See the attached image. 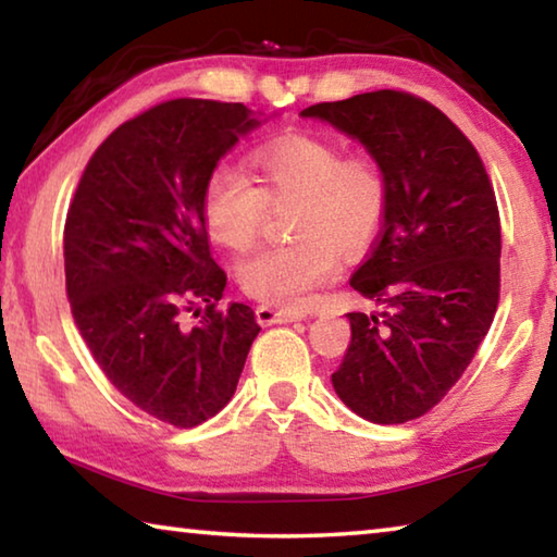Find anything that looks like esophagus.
<instances>
[{
    "instance_id": "obj_1",
    "label": "esophagus",
    "mask_w": 557,
    "mask_h": 557,
    "mask_svg": "<svg viewBox=\"0 0 557 557\" xmlns=\"http://www.w3.org/2000/svg\"><path fill=\"white\" fill-rule=\"evenodd\" d=\"M255 317H258V322L262 326H270V324H282V322H297L302 320V312H293V310H275V307L270 305H260L258 310H255Z\"/></svg>"
}]
</instances>
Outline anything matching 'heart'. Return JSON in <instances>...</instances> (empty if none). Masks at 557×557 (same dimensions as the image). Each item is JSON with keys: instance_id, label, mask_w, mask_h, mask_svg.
<instances>
[{"instance_id": "heart-1", "label": "heart", "mask_w": 557, "mask_h": 557, "mask_svg": "<svg viewBox=\"0 0 557 557\" xmlns=\"http://www.w3.org/2000/svg\"><path fill=\"white\" fill-rule=\"evenodd\" d=\"M255 185L243 171L220 165L202 185L200 210L210 235L231 250L258 243L268 210L297 202L295 243L262 247L237 268L247 295L302 310L339 272V252L374 245L389 208V175L374 156H347L337 140L285 136L252 153Z\"/></svg>"}]
</instances>
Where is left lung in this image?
<instances>
[{
  "label": "left lung",
  "mask_w": 557,
  "mask_h": 557,
  "mask_svg": "<svg viewBox=\"0 0 557 557\" xmlns=\"http://www.w3.org/2000/svg\"><path fill=\"white\" fill-rule=\"evenodd\" d=\"M359 138L389 175L382 231L349 285L382 305L349 312L334 392L374 423H406L451 392L500 297V215L479 151L419 96L382 88L302 111Z\"/></svg>",
  "instance_id": "obj_1"
}]
</instances>
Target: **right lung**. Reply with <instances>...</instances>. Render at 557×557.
<instances>
[{
    "label": "right lung",
    "instance_id": "1",
    "mask_svg": "<svg viewBox=\"0 0 557 557\" xmlns=\"http://www.w3.org/2000/svg\"><path fill=\"white\" fill-rule=\"evenodd\" d=\"M255 126L243 103H158L96 148L66 213V297L86 347L131 404L175 429L233 399L260 332L247 305L220 307L227 275L200 210L208 175Z\"/></svg>",
    "mask_w": 557,
    "mask_h": 557
}]
</instances>
